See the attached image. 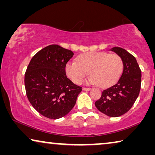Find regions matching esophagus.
I'll return each mask as SVG.
<instances>
[{
  "mask_svg": "<svg viewBox=\"0 0 155 155\" xmlns=\"http://www.w3.org/2000/svg\"><path fill=\"white\" fill-rule=\"evenodd\" d=\"M82 90H84V91H90L91 90V88H90V87H83V88H82Z\"/></svg>",
  "mask_w": 155,
  "mask_h": 155,
  "instance_id": "34e87169",
  "label": "esophagus"
}]
</instances>
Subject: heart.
Wrapping results in <instances>:
<instances>
[{"instance_id":"heart-1","label":"heart","mask_w":155,"mask_h":155,"mask_svg":"<svg viewBox=\"0 0 155 155\" xmlns=\"http://www.w3.org/2000/svg\"><path fill=\"white\" fill-rule=\"evenodd\" d=\"M65 73L70 79L80 84L87 75H90L85 80L88 84H98L108 87L115 83L123 71V61L116 54L107 52H89L80 55L77 61L71 60L65 65Z\"/></svg>"}]
</instances>
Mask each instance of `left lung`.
I'll list each match as a JSON object with an SVG mask.
<instances>
[{"label":"left lung","instance_id":"obj_1","mask_svg":"<svg viewBox=\"0 0 155 155\" xmlns=\"http://www.w3.org/2000/svg\"><path fill=\"white\" fill-rule=\"evenodd\" d=\"M123 61L122 75L114 85L106 89L95 106L101 113L110 117H118L126 114L138 97L141 85V71L136 58L120 47H113Z\"/></svg>","mask_w":155,"mask_h":155}]
</instances>
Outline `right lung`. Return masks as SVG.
I'll list each match as a JSON object with an SVG mask.
<instances>
[{
    "mask_svg": "<svg viewBox=\"0 0 155 155\" xmlns=\"http://www.w3.org/2000/svg\"><path fill=\"white\" fill-rule=\"evenodd\" d=\"M71 50L51 44L31 59L25 75L27 98L46 118L58 119L69 113L82 87L67 78L65 65L73 56Z\"/></svg>",
    "mask_w": 155,
    "mask_h": 155,
    "instance_id": "add662e5",
    "label": "right lung"
}]
</instances>
